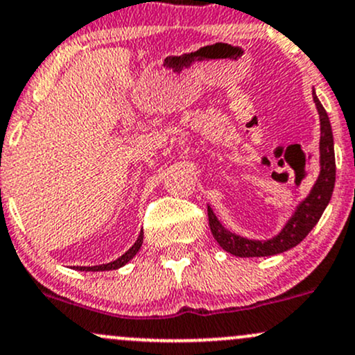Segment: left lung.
<instances>
[{"mask_svg": "<svg viewBox=\"0 0 355 355\" xmlns=\"http://www.w3.org/2000/svg\"><path fill=\"white\" fill-rule=\"evenodd\" d=\"M311 96H313V103L317 106L318 118H320V173H318L317 182L311 187L309 196L297 205L282 231L271 239H248V237L234 234L220 224L214 210L207 205L210 232L224 251L239 256V258H261V256L279 254V252H285L302 243L315 227V224L320 220L323 210L329 205L330 197H332L334 185H336V153H334V135L329 116L315 94V89Z\"/></svg>", "mask_w": 355, "mask_h": 355, "instance_id": "left-lung-1", "label": "left lung"}]
</instances>
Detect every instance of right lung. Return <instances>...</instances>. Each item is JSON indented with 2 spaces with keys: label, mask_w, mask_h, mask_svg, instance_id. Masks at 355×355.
Returning <instances> with one entry per match:
<instances>
[{
  "label": "right lung",
  "mask_w": 355,
  "mask_h": 355,
  "mask_svg": "<svg viewBox=\"0 0 355 355\" xmlns=\"http://www.w3.org/2000/svg\"><path fill=\"white\" fill-rule=\"evenodd\" d=\"M141 244H143V234H139L133 246L128 249V251L124 252V254L116 261H111V263H107V264H97V266H76V270H79V271H111V270H118V268L124 266L128 261H131L135 258L136 252L141 249Z\"/></svg>",
  "instance_id": "right-lung-1"
}]
</instances>
